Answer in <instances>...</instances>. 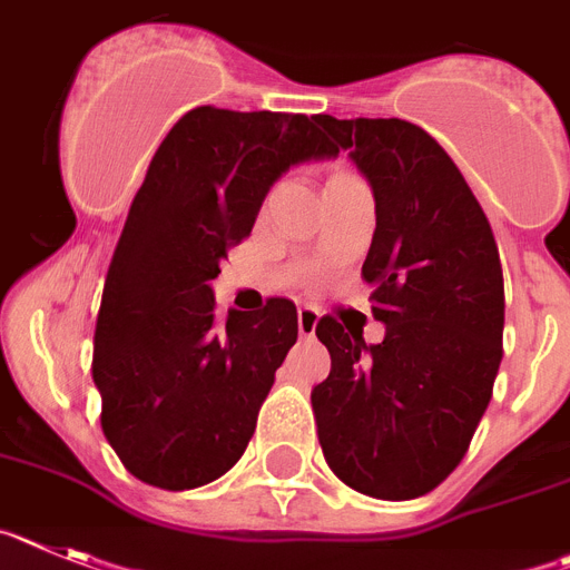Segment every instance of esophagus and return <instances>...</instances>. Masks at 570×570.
I'll return each instance as SVG.
<instances>
[{
    "label": "esophagus",
    "mask_w": 570,
    "mask_h": 570,
    "mask_svg": "<svg viewBox=\"0 0 570 570\" xmlns=\"http://www.w3.org/2000/svg\"><path fill=\"white\" fill-rule=\"evenodd\" d=\"M315 326H318V309H313V306H301V309H298V333L304 335V338H313Z\"/></svg>",
    "instance_id": "1"
}]
</instances>
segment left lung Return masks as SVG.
<instances>
[{
    "label": "left lung",
    "mask_w": 570,
    "mask_h": 570,
    "mask_svg": "<svg viewBox=\"0 0 570 570\" xmlns=\"http://www.w3.org/2000/svg\"><path fill=\"white\" fill-rule=\"evenodd\" d=\"M318 126L364 171L375 232L361 278L373 286L381 344L324 315L333 367L313 390L318 439L335 476L375 499H415L456 470L502 361L504 281L497 237L468 180L407 120Z\"/></svg>",
    "instance_id": "1"
}]
</instances>
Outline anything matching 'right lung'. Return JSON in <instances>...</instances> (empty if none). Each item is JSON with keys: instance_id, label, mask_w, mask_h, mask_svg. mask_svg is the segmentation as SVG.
Instances as JSON below:
<instances>
[{"instance_id": "obj_1", "label": "right lung", "mask_w": 570, "mask_h": 570, "mask_svg": "<svg viewBox=\"0 0 570 570\" xmlns=\"http://www.w3.org/2000/svg\"><path fill=\"white\" fill-rule=\"evenodd\" d=\"M335 155L318 114L197 106L148 163L108 264L91 361L102 433L140 482L191 491L244 456L298 341V309L266 298L220 315L209 284L272 183Z\"/></svg>"}]
</instances>
